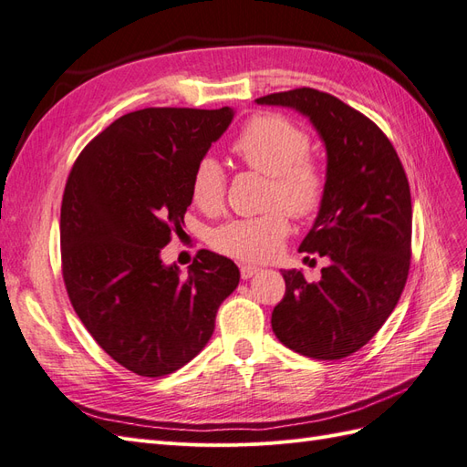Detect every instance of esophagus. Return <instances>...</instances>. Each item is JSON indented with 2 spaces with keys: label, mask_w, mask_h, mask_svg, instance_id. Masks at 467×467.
Listing matches in <instances>:
<instances>
[{
  "label": "esophagus",
  "mask_w": 467,
  "mask_h": 467,
  "mask_svg": "<svg viewBox=\"0 0 467 467\" xmlns=\"http://www.w3.org/2000/svg\"><path fill=\"white\" fill-rule=\"evenodd\" d=\"M258 272H260V268H256V266H250V265L241 266V276H243V280H250L253 276H256Z\"/></svg>",
  "instance_id": "1"
}]
</instances>
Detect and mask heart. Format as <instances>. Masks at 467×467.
Here are the masks:
<instances>
[{
    "mask_svg": "<svg viewBox=\"0 0 467 467\" xmlns=\"http://www.w3.org/2000/svg\"><path fill=\"white\" fill-rule=\"evenodd\" d=\"M307 131L280 114L250 118L233 143V151L250 170L268 175L266 205L282 207L294 219H309L324 205L327 177L316 158L307 153ZM191 201L202 213H217L224 202L226 175L213 155H205L191 175ZM290 233L281 209L260 217L233 219L213 233L219 253L244 262H265L276 256Z\"/></svg>",
    "mask_w": 467,
    "mask_h": 467,
    "instance_id": "1",
    "label": "heart"
}]
</instances>
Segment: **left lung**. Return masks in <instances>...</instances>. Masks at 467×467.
I'll use <instances>...</instances> for the list:
<instances>
[{
	"label": "left lung",
	"mask_w": 467,
	"mask_h": 467,
	"mask_svg": "<svg viewBox=\"0 0 467 467\" xmlns=\"http://www.w3.org/2000/svg\"><path fill=\"white\" fill-rule=\"evenodd\" d=\"M256 104L309 118L327 153L326 199L300 253L329 265L312 284L302 270H282L285 294L272 329L285 348L317 361L349 357L382 327L409 278V179L380 128L327 92L296 88Z\"/></svg>",
	"instance_id": "left-lung-1"
}]
</instances>
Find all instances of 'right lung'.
I'll list each match as a JSON object with an SVG mask.
<instances>
[{"label": "right lung", "instance_id": "right-lung-1", "mask_svg": "<svg viewBox=\"0 0 467 467\" xmlns=\"http://www.w3.org/2000/svg\"><path fill=\"white\" fill-rule=\"evenodd\" d=\"M234 110L143 109L80 151L61 205L63 278L77 316L116 363L141 377L187 365L241 280L226 256L201 250L185 276L161 248L182 233L191 175Z\"/></svg>", "mask_w": 467, "mask_h": 467}]
</instances>
